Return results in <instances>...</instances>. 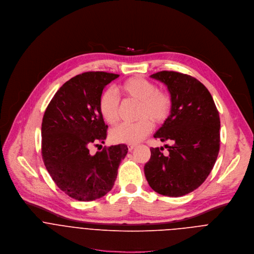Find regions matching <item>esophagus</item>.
I'll return each mask as SVG.
<instances>
[{
	"instance_id": "obj_1",
	"label": "esophagus",
	"mask_w": 254,
	"mask_h": 254,
	"mask_svg": "<svg viewBox=\"0 0 254 254\" xmlns=\"http://www.w3.org/2000/svg\"><path fill=\"white\" fill-rule=\"evenodd\" d=\"M127 148H128V151L129 152H131L134 148H136V145H133V144H129V145H127Z\"/></svg>"
}]
</instances>
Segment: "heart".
I'll return each instance as SVG.
<instances>
[{
  "label": "heart",
  "mask_w": 254,
  "mask_h": 254,
  "mask_svg": "<svg viewBox=\"0 0 254 254\" xmlns=\"http://www.w3.org/2000/svg\"><path fill=\"white\" fill-rule=\"evenodd\" d=\"M120 93L139 103L138 118L135 123H122L110 132L114 143L136 144L152 130V123L160 124L169 116L171 97L167 92L157 90L156 85L142 77H132L118 87ZM119 101L114 92L104 91L99 99V110L103 119L114 124L118 120Z\"/></svg>",
  "instance_id": "1"
}]
</instances>
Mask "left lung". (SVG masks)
<instances>
[{"mask_svg":"<svg viewBox=\"0 0 254 254\" xmlns=\"http://www.w3.org/2000/svg\"><path fill=\"white\" fill-rule=\"evenodd\" d=\"M162 82L171 97L170 115L154 138L165 145L150 148L151 157L144 166L145 177L155 192L170 197L186 195L198 188L211 172L219 152L220 119L213 98L197 79L161 71L150 76Z\"/></svg>","mask_w":254,"mask_h":254,"instance_id":"8db88e82","label":"left lung"}]
</instances>
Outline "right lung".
<instances>
[{"mask_svg":"<svg viewBox=\"0 0 254 254\" xmlns=\"http://www.w3.org/2000/svg\"><path fill=\"white\" fill-rule=\"evenodd\" d=\"M119 75L87 72L67 81L48 105L42 122V156L57 186L79 201L106 195L115 183L128 148L118 144L97 151L104 143L108 126L99 110L103 89Z\"/></svg>","mask_w":254,"mask_h":254,"instance_id":"1","label":"right lung"}]
</instances>
